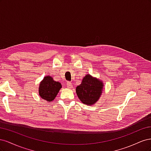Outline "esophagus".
Wrapping results in <instances>:
<instances>
[{
    "instance_id": "1",
    "label": "esophagus",
    "mask_w": 151,
    "mask_h": 151,
    "mask_svg": "<svg viewBox=\"0 0 151 151\" xmlns=\"http://www.w3.org/2000/svg\"><path fill=\"white\" fill-rule=\"evenodd\" d=\"M67 87L68 88H72V84L70 83V82H67Z\"/></svg>"
}]
</instances>
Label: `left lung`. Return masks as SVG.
<instances>
[{
  "instance_id": "1",
  "label": "left lung",
  "mask_w": 151,
  "mask_h": 151,
  "mask_svg": "<svg viewBox=\"0 0 151 151\" xmlns=\"http://www.w3.org/2000/svg\"><path fill=\"white\" fill-rule=\"evenodd\" d=\"M103 84L101 81L87 74L82 83L77 86L76 93L81 102L86 104H93L96 102L102 93Z\"/></svg>"
}]
</instances>
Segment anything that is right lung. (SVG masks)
Listing matches in <instances>:
<instances>
[{
    "mask_svg": "<svg viewBox=\"0 0 151 151\" xmlns=\"http://www.w3.org/2000/svg\"><path fill=\"white\" fill-rule=\"evenodd\" d=\"M62 85L58 82L53 81L50 76L44 77L40 84L39 94L43 99L47 101H52L56 97Z\"/></svg>",
    "mask_w": 151,
    "mask_h": 151,
    "instance_id": "1",
    "label": "right lung"
}]
</instances>
